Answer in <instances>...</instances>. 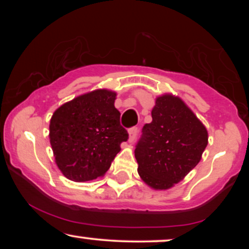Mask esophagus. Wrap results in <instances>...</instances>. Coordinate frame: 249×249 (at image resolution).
Here are the masks:
<instances>
[{
    "label": "esophagus",
    "mask_w": 249,
    "mask_h": 249,
    "mask_svg": "<svg viewBox=\"0 0 249 249\" xmlns=\"http://www.w3.org/2000/svg\"><path fill=\"white\" fill-rule=\"evenodd\" d=\"M129 132V142H132L136 139V136H137V132H138V128L137 127H132L128 130Z\"/></svg>",
    "instance_id": "34e87169"
}]
</instances>
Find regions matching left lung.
<instances>
[{
    "instance_id": "obj_1",
    "label": "left lung",
    "mask_w": 249,
    "mask_h": 249,
    "mask_svg": "<svg viewBox=\"0 0 249 249\" xmlns=\"http://www.w3.org/2000/svg\"><path fill=\"white\" fill-rule=\"evenodd\" d=\"M152 122L142 127L135 158L141 178L154 189H168L198 164L207 130L192 110L172 95L156 98Z\"/></svg>"
}]
</instances>
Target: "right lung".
I'll return each mask as SVG.
<instances>
[{
	"label": "right lung",
	"instance_id": "1",
	"mask_svg": "<svg viewBox=\"0 0 249 249\" xmlns=\"http://www.w3.org/2000/svg\"><path fill=\"white\" fill-rule=\"evenodd\" d=\"M115 93L98 89L73 98L53 113L50 142L55 162L68 179L89 181L104 176L128 131L114 107Z\"/></svg>",
	"mask_w": 249,
	"mask_h": 249
}]
</instances>
